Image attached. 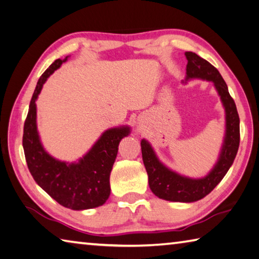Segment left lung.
Wrapping results in <instances>:
<instances>
[{
	"label": "left lung",
	"instance_id": "1",
	"mask_svg": "<svg viewBox=\"0 0 259 259\" xmlns=\"http://www.w3.org/2000/svg\"><path fill=\"white\" fill-rule=\"evenodd\" d=\"M185 54L188 60L187 79L200 78L213 81L225 107L227 133L219 161L208 176L203 179H190L178 175L164 166L157 159L149 143L145 139L142 140L140 145L144 165L148 175L149 188L153 194L161 199L191 203L207 196L219 185L232 165L240 143V120L236 103L230 95L227 83L219 70L196 53L186 52Z\"/></svg>",
	"mask_w": 259,
	"mask_h": 259
}]
</instances>
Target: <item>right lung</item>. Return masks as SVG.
Here are the masks:
<instances>
[{"label": "right lung", "instance_id": "add662e5", "mask_svg": "<svg viewBox=\"0 0 259 259\" xmlns=\"http://www.w3.org/2000/svg\"><path fill=\"white\" fill-rule=\"evenodd\" d=\"M67 59L54 61L38 79L23 125L22 146L28 168L37 185L60 205L82 210L102 206L109 198L110 175L117 147L130 130L128 126L106 130L78 163L58 161L45 152L37 133L35 102L46 79Z\"/></svg>", "mask_w": 259, "mask_h": 259}]
</instances>
